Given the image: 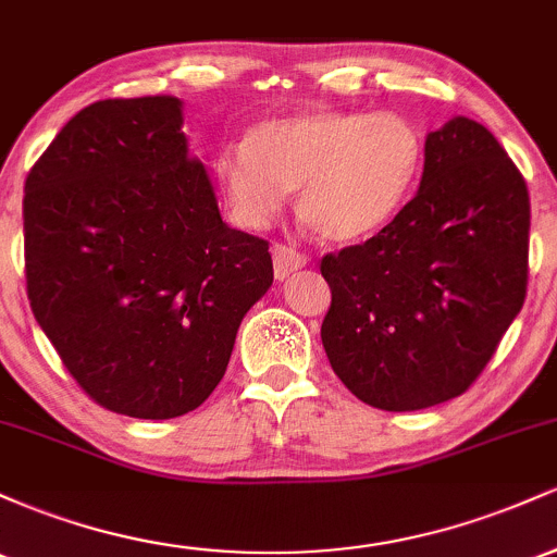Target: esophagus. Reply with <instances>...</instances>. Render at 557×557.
<instances>
[{
  "mask_svg": "<svg viewBox=\"0 0 557 557\" xmlns=\"http://www.w3.org/2000/svg\"><path fill=\"white\" fill-rule=\"evenodd\" d=\"M272 261H274V277L285 280L287 274L298 272L300 267H306L309 257H306V253H300L298 248L285 246V243H274V246H272Z\"/></svg>",
  "mask_w": 557,
  "mask_h": 557,
  "instance_id": "1",
  "label": "esophagus"
}]
</instances>
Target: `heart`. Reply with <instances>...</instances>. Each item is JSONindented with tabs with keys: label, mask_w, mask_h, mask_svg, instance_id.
<instances>
[{
	"label": "heart",
	"mask_w": 557,
	"mask_h": 557,
	"mask_svg": "<svg viewBox=\"0 0 557 557\" xmlns=\"http://www.w3.org/2000/svg\"><path fill=\"white\" fill-rule=\"evenodd\" d=\"M426 144L398 112L311 110L253 125L214 175L238 225L267 227L298 190L296 209L324 240H359L398 216L417 190Z\"/></svg>",
	"instance_id": "heart-1"
}]
</instances>
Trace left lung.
Here are the masks:
<instances>
[{
	"instance_id": "obj_1",
	"label": "left lung",
	"mask_w": 557,
	"mask_h": 557,
	"mask_svg": "<svg viewBox=\"0 0 557 557\" xmlns=\"http://www.w3.org/2000/svg\"><path fill=\"white\" fill-rule=\"evenodd\" d=\"M529 190L484 125L426 136L417 196L361 246L322 259V345L343 385L382 411L466 393L521 311Z\"/></svg>"
}]
</instances>
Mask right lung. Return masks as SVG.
<instances>
[{"mask_svg": "<svg viewBox=\"0 0 557 557\" xmlns=\"http://www.w3.org/2000/svg\"><path fill=\"white\" fill-rule=\"evenodd\" d=\"M30 311L88 398L133 419L194 411L272 285L270 243L222 222L175 96L104 99L25 177Z\"/></svg>", "mask_w": 557, "mask_h": 557, "instance_id": "right-lung-1", "label": "right lung"}]
</instances>
